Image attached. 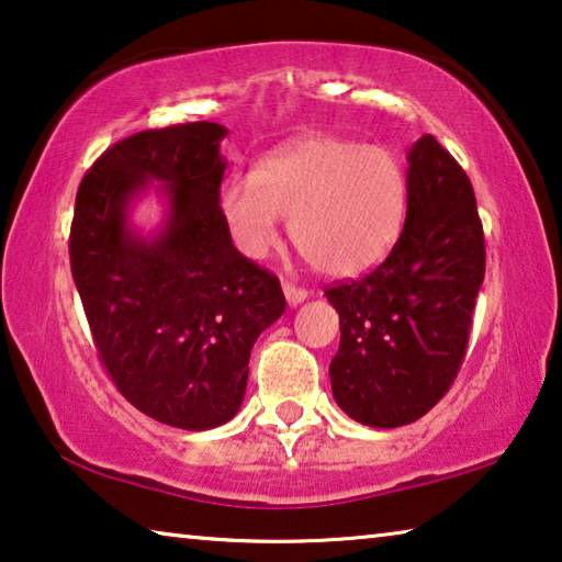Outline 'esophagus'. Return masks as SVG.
<instances>
[{"label":"esophagus","instance_id":"1","mask_svg":"<svg viewBox=\"0 0 562 562\" xmlns=\"http://www.w3.org/2000/svg\"><path fill=\"white\" fill-rule=\"evenodd\" d=\"M282 292H284V297H288L290 304H300V302L310 297L307 290L297 288V284H292V282H282Z\"/></svg>","mask_w":562,"mask_h":562}]
</instances>
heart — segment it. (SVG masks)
Segmentation results:
<instances>
[{
  "mask_svg": "<svg viewBox=\"0 0 562 562\" xmlns=\"http://www.w3.org/2000/svg\"><path fill=\"white\" fill-rule=\"evenodd\" d=\"M406 201V170L392 150L310 136L262 158L255 176L225 180L217 207L247 258H268L282 215H292V243L304 258L329 278H357L392 252Z\"/></svg>",
  "mask_w": 562,
  "mask_h": 562,
  "instance_id": "b5f03b06",
  "label": "heart"
}]
</instances>
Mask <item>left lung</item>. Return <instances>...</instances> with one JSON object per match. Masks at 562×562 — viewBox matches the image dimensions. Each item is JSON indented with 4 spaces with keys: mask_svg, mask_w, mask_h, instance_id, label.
I'll return each mask as SVG.
<instances>
[{
    "mask_svg": "<svg viewBox=\"0 0 562 562\" xmlns=\"http://www.w3.org/2000/svg\"><path fill=\"white\" fill-rule=\"evenodd\" d=\"M406 160V221L392 252L364 278L325 290L341 329L331 394L341 412L374 429L412 424L449 392L486 272L465 170L431 133Z\"/></svg>",
    "mask_w": 562,
    "mask_h": 562,
    "instance_id": "obj_1",
    "label": "left lung"
}]
</instances>
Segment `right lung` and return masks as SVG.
I'll return each mask as SVG.
<instances>
[{"label":"right lung","mask_w":562,"mask_h":562,"mask_svg":"<svg viewBox=\"0 0 562 562\" xmlns=\"http://www.w3.org/2000/svg\"><path fill=\"white\" fill-rule=\"evenodd\" d=\"M221 123L140 131L103 150L76 193L71 274L119 392L160 424L215 429L237 414L247 361L284 312L280 280L237 252L217 207ZM158 179L169 201L154 238L127 227Z\"/></svg>","instance_id":"right-lung-1"}]
</instances>
